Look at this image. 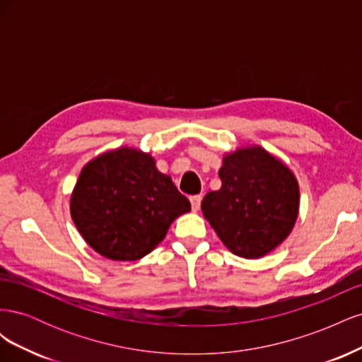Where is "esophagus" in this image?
<instances>
[{"label":"esophagus","instance_id":"1","mask_svg":"<svg viewBox=\"0 0 362 362\" xmlns=\"http://www.w3.org/2000/svg\"><path fill=\"white\" fill-rule=\"evenodd\" d=\"M201 202H202V196L198 194V196H192L190 198V204H192V210L193 211H198L201 208Z\"/></svg>","mask_w":362,"mask_h":362}]
</instances>
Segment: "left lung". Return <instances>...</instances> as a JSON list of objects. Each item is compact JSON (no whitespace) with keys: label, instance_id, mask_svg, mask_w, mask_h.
<instances>
[{"label":"left lung","instance_id":"obj_1","mask_svg":"<svg viewBox=\"0 0 362 362\" xmlns=\"http://www.w3.org/2000/svg\"><path fill=\"white\" fill-rule=\"evenodd\" d=\"M222 187L208 192L204 217L234 255L257 259L275 250L299 216V182L286 163L258 145L225 152Z\"/></svg>","mask_w":362,"mask_h":362}]
</instances>
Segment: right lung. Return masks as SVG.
Masks as SVG:
<instances>
[{"label": "right lung", "mask_w": 362, "mask_h": 362, "mask_svg": "<svg viewBox=\"0 0 362 362\" xmlns=\"http://www.w3.org/2000/svg\"><path fill=\"white\" fill-rule=\"evenodd\" d=\"M69 210L95 252L137 261L163 242L175 218L190 211V202L149 152L120 146L84 164Z\"/></svg>", "instance_id": "add662e5"}]
</instances>
